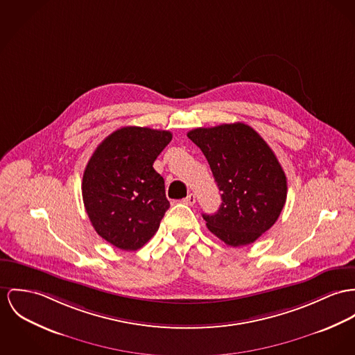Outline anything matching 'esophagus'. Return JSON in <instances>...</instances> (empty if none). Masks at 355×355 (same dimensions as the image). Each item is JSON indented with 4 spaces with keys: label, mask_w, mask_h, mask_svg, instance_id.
<instances>
[{
    "label": "esophagus",
    "mask_w": 355,
    "mask_h": 355,
    "mask_svg": "<svg viewBox=\"0 0 355 355\" xmlns=\"http://www.w3.org/2000/svg\"><path fill=\"white\" fill-rule=\"evenodd\" d=\"M182 201H184V204H187V205H193V204L196 202V196H194V193H189Z\"/></svg>",
    "instance_id": "esophagus-1"
}]
</instances>
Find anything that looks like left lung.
<instances>
[{
	"label": "left lung",
	"instance_id": "8db88e82",
	"mask_svg": "<svg viewBox=\"0 0 355 355\" xmlns=\"http://www.w3.org/2000/svg\"><path fill=\"white\" fill-rule=\"evenodd\" d=\"M188 137L205 155L221 205L202 215L225 245L254 243L279 216L286 201V175L262 137L243 123L196 128Z\"/></svg>",
	"mask_w": 355,
	"mask_h": 355
}]
</instances>
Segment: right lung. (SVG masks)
<instances>
[{
	"instance_id": "obj_1",
	"label": "right lung",
	"mask_w": 355,
	"mask_h": 355,
	"mask_svg": "<svg viewBox=\"0 0 355 355\" xmlns=\"http://www.w3.org/2000/svg\"><path fill=\"white\" fill-rule=\"evenodd\" d=\"M170 131L123 127L105 137L86 164L82 198L96 232L120 250L135 251L158 231L170 202L153 164Z\"/></svg>"
}]
</instances>
